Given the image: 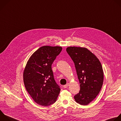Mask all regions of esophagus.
Instances as JSON below:
<instances>
[{"label": "esophagus", "instance_id": "esophagus-1", "mask_svg": "<svg viewBox=\"0 0 121 121\" xmlns=\"http://www.w3.org/2000/svg\"><path fill=\"white\" fill-rule=\"evenodd\" d=\"M68 86H69V83H67V84H66V85H65L64 86V88H66V87H67Z\"/></svg>", "mask_w": 121, "mask_h": 121}]
</instances>
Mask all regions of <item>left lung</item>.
Here are the masks:
<instances>
[{
  "label": "left lung",
  "instance_id": "1",
  "mask_svg": "<svg viewBox=\"0 0 121 121\" xmlns=\"http://www.w3.org/2000/svg\"><path fill=\"white\" fill-rule=\"evenodd\" d=\"M67 53L74 63L80 90L74 96L77 103L88 104L99 94L104 81V72L98 58L86 48L70 47Z\"/></svg>",
  "mask_w": 121,
  "mask_h": 121
}]
</instances>
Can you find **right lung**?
Listing matches in <instances>:
<instances>
[{
    "instance_id": "1",
    "label": "right lung",
    "mask_w": 121,
    "mask_h": 121,
    "mask_svg": "<svg viewBox=\"0 0 121 121\" xmlns=\"http://www.w3.org/2000/svg\"><path fill=\"white\" fill-rule=\"evenodd\" d=\"M62 50L58 46L40 48L30 57L24 70L25 88L39 105L54 104L59 94L60 88L55 82L51 65Z\"/></svg>"
}]
</instances>
